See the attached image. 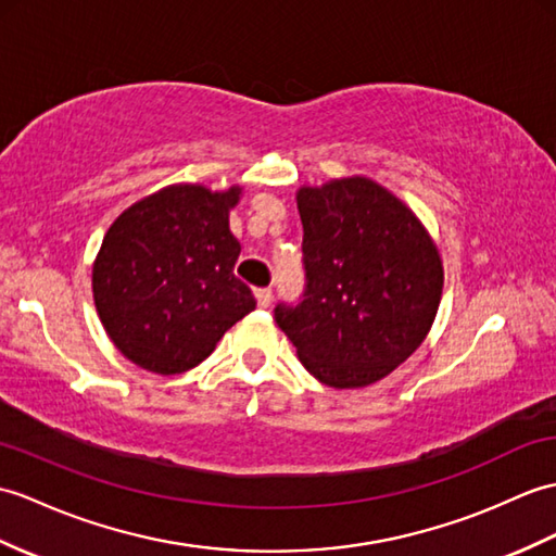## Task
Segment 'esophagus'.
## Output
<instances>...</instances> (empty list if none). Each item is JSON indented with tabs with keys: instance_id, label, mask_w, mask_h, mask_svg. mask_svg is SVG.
Here are the masks:
<instances>
[{
	"instance_id": "esophagus-1",
	"label": "esophagus",
	"mask_w": 556,
	"mask_h": 556,
	"mask_svg": "<svg viewBox=\"0 0 556 556\" xmlns=\"http://www.w3.org/2000/svg\"><path fill=\"white\" fill-rule=\"evenodd\" d=\"M255 299L261 307H269V303H273V289H255Z\"/></svg>"
}]
</instances>
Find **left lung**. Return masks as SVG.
<instances>
[{
    "label": "left lung",
    "mask_w": 556,
    "mask_h": 556,
    "mask_svg": "<svg viewBox=\"0 0 556 556\" xmlns=\"http://www.w3.org/2000/svg\"><path fill=\"white\" fill-rule=\"evenodd\" d=\"M305 287L275 319L303 367L331 389L383 379L429 333L443 289L419 219L371 179L299 191Z\"/></svg>",
    "instance_id": "8db88e82"
}]
</instances>
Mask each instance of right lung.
<instances>
[{
    "label": "right lung",
    "mask_w": 556,
    "mask_h": 556,
    "mask_svg": "<svg viewBox=\"0 0 556 556\" xmlns=\"http://www.w3.org/2000/svg\"><path fill=\"white\" fill-rule=\"evenodd\" d=\"M239 187L177 185L127 208L103 237L92 289L103 329L135 365L179 374L203 363L225 331L255 309L235 275L229 231Z\"/></svg>",
    "instance_id": "obj_1"
}]
</instances>
